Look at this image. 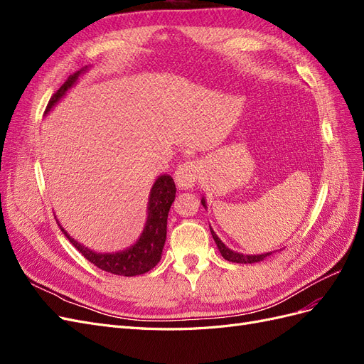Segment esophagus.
<instances>
[{
	"label": "esophagus",
	"mask_w": 364,
	"mask_h": 364,
	"mask_svg": "<svg viewBox=\"0 0 364 364\" xmlns=\"http://www.w3.org/2000/svg\"><path fill=\"white\" fill-rule=\"evenodd\" d=\"M200 173V164L197 161H188L181 164L178 170L174 171V182L179 188L188 190L194 183L197 182V178H199Z\"/></svg>",
	"instance_id": "obj_1"
}]
</instances>
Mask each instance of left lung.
<instances>
[{
    "label": "left lung",
    "instance_id": "1",
    "mask_svg": "<svg viewBox=\"0 0 364 364\" xmlns=\"http://www.w3.org/2000/svg\"><path fill=\"white\" fill-rule=\"evenodd\" d=\"M202 205L206 208V202L202 197ZM209 229H211V234H213V238L215 241V245L220 250V253H222V257L228 261H232V262H238V264H252V262H259L262 259H266L267 257H270L273 252H267V253H261V255H245V253H240V252H234L230 250L229 247H226V245L223 243L222 240L218 238V235L214 232L213 228L209 226Z\"/></svg>",
    "mask_w": 364,
    "mask_h": 364
}]
</instances>
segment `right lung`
<instances>
[{"label": "right lung", "mask_w": 364, "mask_h": 364, "mask_svg": "<svg viewBox=\"0 0 364 364\" xmlns=\"http://www.w3.org/2000/svg\"><path fill=\"white\" fill-rule=\"evenodd\" d=\"M87 71V67L82 68L80 71L74 73L68 77L58 92L54 94L47 106V112L56 106L62 98L67 95L71 87L79 82V77ZM176 197V185L168 174H161L153 183L150 194H149V203H147V220L144 229H142L141 235L134 245L124 250L118 252H95L90 247L83 246L79 241L74 240L67 230L60 226L62 232L70 240V243L79 250L82 255L92 262L94 266L109 272L112 274H119V277H136L142 274L156 266L162 257V249L165 245V238H167V218L171 203Z\"/></svg>", "instance_id": "right-lung-1"}]
</instances>
